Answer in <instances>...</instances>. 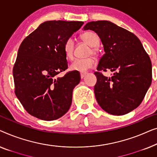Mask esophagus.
I'll return each mask as SVG.
<instances>
[{"mask_svg": "<svg viewBox=\"0 0 157 157\" xmlns=\"http://www.w3.org/2000/svg\"><path fill=\"white\" fill-rule=\"evenodd\" d=\"M87 75V72H81L80 73V78L82 79H83L84 78H85V76Z\"/></svg>", "mask_w": 157, "mask_h": 157, "instance_id": "esophagus-1", "label": "esophagus"}]
</instances>
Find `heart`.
Here are the masks:
<instances>
[{"mask_svg": "<svg viewBox=\"0 0 157 157\" xmlns=\"http://www.w3.org/2000/svg\"><path fill=\"white\" fill-rule=\"evenodd\" d=\"M80 38L83 42L91 47L88 56H98L99 54L98 45L100 44V38L98 35L93 31H87L80 35ZM74 40L71 37L66 40L63 45V52L68 59H72L74 52ZM95 64V59L92 57L83 59H76L70 65V69L73 71L85 72L92 68Z\"/></svg>", "mask_w": 157, "mask_h": 157, "instance_id": "obj_1", "label": "heart"}]
</instances>
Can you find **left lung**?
I'll return each mask as SVG.
<instances>
[{"mask_svg":"<svg viewBox=\"0 0 157 157\" xmlns=\"http://www.w3.org/2000/svg\"><path fill=\"white\" fill-rule=\"evenodd\" d=\"M84 30L100 37L105 53L94 72V92L101 109L113 115H123L142 103L152 79L151 63L140 39L129 30L107 21H92ZM110 70L111 77L101 71Z\"/></svg>","mask_w":157,"mask_h":157,"instance_id":"1","label":"left lung"}]
</instances>
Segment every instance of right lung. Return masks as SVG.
<instances>
[{"label":"right lung","instance_id":"add662e5","mask_svg":"<svg viewBox=\"0 0 157 157\" xmlns=\"http://www.w3.org/2000/svg\"><path fill=\"white\" fill-rule=\"evenodd\" d=\"M82 21H50L40 24L20 45L13 66L15 94L28 113L45 121L57 120L70 109L72 91L80 81L78 71L67 69L63 52L66 40Z\"/></svg>","mask_w":157,"mask_h":157}]
</instances>
